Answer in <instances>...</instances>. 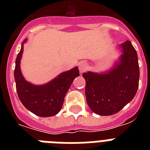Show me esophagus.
Listing matches in <instances>:
<instances>
[{
	"instance_id": "34e87169",
	"label": "esophagus",
	"mask_w": 150,
	"mask_h": 150,
	"mask_svg": "<svg viewBox=\"0 0 150 150\" xmlns=\"http://www.w3.org/2000/svg\"><path fill=\"white\" fill-rule=\"evenodd\" d=\"M87 63L86 62H85V61H81L79 64V71L81 73L85 72L87 69Z\"/></svg>"
}]
</instances>
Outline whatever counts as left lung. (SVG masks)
I'll return each mask as SVG.
<instances>
[{
  "label": "left lung",
  "mask_w": 150,
  "mask_h": 150,
  "mask_svg": "<svg viewBox=\"0 0 150 150\" xmlns=\"http://www.w3.org/2000/svg\"><path fill=\"white\" fill-rule=\"evenodd\" d=\"M123 54L109 71L82 74L86 79V98L89 108L101 116L120 111L134 98L139 81L137 52L129 40L121 43Z\"/></svg>",
  "instance_id": "1"
}]
</instances>
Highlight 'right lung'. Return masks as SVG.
<instances>
[{"instance_id":"obj_1","label":"right lung","mask_w":150,"mask_h":150,"mask_svg":"<svg viewBox=\"0 0 150 150\" xmlns=\"http://www.w3.org/2000/svg\"><path fill=\"white\" fill-rule=\"evenodd\" d=\"M15 60L14 71L16 90L20 101L29 111L40 117H51L61 110L68 89L75 78L79 75L75 67L62 72L47 84L36 86L25 80L20 69V61L23 52V43Z\"/></svg>"}]
</instances>
